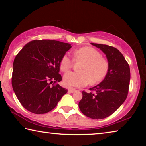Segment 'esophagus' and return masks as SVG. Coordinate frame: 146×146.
<instances>
[{
  "mask_svg": "<svg viewBox=\"0 0 146 146\" xmlns=\"http://www.w3.org/2000/svg\"><path fill=\"white\" fill-rule=\"evenodd\" d=\"M75 91H76V90H75V89H74V88H70V89H68V92H69V93H72L75 92Z\"/></svg>",
  "mask_w": 146,
  "mask_h": 146,
  "instance_id": "obj_1",
  "label": "esophagus"
}]
</instances>
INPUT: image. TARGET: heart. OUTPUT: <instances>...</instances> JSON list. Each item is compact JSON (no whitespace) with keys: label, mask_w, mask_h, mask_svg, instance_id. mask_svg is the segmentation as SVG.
<instances>
[{"label":"heart","mask_w":146,"mask_h":146,"mask_svg":"<svg viewBox=\"0 0 146 146\" xmlns=\"http://www.w3.org/2000/svg\"><path fill=\"white\" fill-rule=\"evenodd\" d=\"M73 59L76 62H82L79 66L78 73L68 72L64 76L63 82L67 87H83L90 82L95 85L102 82L109 72L108 62L101 57V54L91 47H83L75 50ZM73 60L65 55L60 62L61 71L66 72L71 68Z\"/></svg>","instance_id":"heart-1"}]
</instances>
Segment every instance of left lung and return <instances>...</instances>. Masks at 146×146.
<instances>
[{
    "label": "left lung",
    "instance_id": "left-lung-1",
    "mask_svg": "<svg viewBox=\"0 0 146 146\" xmlns=\"http://www.w3.org/2000/svg\"><path fill=\"white\" fill-rule=\"evenodd\" d=\"M107 57L110 69L102 82L82 91L78 103L84 115L93 119H102L115 113L126 99L130 82L129 66L122 53L114 47L91 43Z\"/></svg>",
    "mask_w": 146,
    "mask_h": 146
}]
</instances>
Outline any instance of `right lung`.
Segmentation results:
<instances>
[{
  "instance_id": "obj_1",
  "label": "right lung",
  "mask_w": 146,
  "mask_h": 146,
  "mask_svg": "<svg viewBox=\"0 0 146 146\" xmlns=\"http://www.w3.org/2000/svg\"><path fill=\"white\" fill-rule=\"evenodd\" d=\"M71 48V44L60 41L34 40L16 55L12 87L26 110L35 114H44L55 108L68 92L67 89L55 84L62 80L60 62Z\"/></svg>"
}]
</instances>
